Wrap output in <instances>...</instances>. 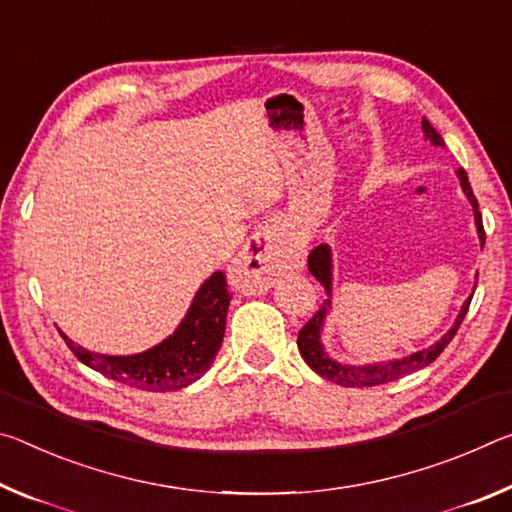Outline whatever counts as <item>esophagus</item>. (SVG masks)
Masks as SVG:
<instances>
[{
	"instance_id": "obj_1",
	"label": "esophagus",
	"mask_w": 512,
	"mask_h": 512,
	"mask_svg": "<svg viewBox=\"0 0 512 512\" xmlns=\"http://www.w3.org/2000/svg\"><path fill=\"white\" fill-rule=\"evenodd\" d=\"M290 270L288 247L276 224H265L247 240L245 249L233 261L231 283L247 295H263L279 276Z\"/></svg>"
}]
</instances>
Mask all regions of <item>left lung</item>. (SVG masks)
<instances>
[{"label": "left lung", "mask_w": 512, "mask_h": 512, "mask_svg": "<svg viewBox=\"0 0 512 512\" xmlns=\"http://www.w3.org/2000/svg\"><path fill=\"white\" fill-rule=\"evenodd\" d=\"M422 131H424V140H429L433 147H445V140L440 138V133L431 127V122L426 120V117H422ZM456 174L460 179V188H463L465 197L469 199V204H472V208H474V224H476V233H479L481 249H483L485 231H483V220H481V213H479V201H476L472 186H469L467 172L458 170ZM308 270H311L315 279L324 286L326 301L322 304L320 311H317L311 317V320L306 322L304 329L299 331V338H297L299 354H301V358L306 360V365L311 367L315 374H320L322 379L331 381V383L345 385V388H372V385H383V383L397 381V379H401V376H406L410 372H417V370H422V367L431 365L433 360L442 354V349L449 345L451 338L456 335L460 322H463L465 315H467L469 301H472V297H474V292H472V295L465 299L463 308H460L454 326H451V329L445 335H442L440 340H435L433 345H429L426 349L413 351V354H408L404 358L383 360V363L347 365V363H338V360L331 358L329 354H326V349L322 345V329H324L326 315L331 313V295H333V254H331L329 245H320V247L311 251V256H308Z\"/></svg>", "instance_id": "8db88e82"}]
</instances>
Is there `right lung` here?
<instances>
[{
	"mask_svg": "<svg viewBox=\"0 0 512 512\" xmlns=\"http://www.w3.org/2000/svg\"><path fill=\"white\" fill-rule=\"evenodd\" d=\"M229 304L231 295L226 290V276L213 272L195 292L188 313L183 315L174 333L140 354H97V351L79 347L63 331L61 335L72 354L90 370L138 390L172 392L195 383L213 365L224 340Z\"/></svg>",
	"mask_w": 512,
	"mask_h": 512,
	"instance_id": "add662e5",
	"label": "right lung"
}]
</instances>
